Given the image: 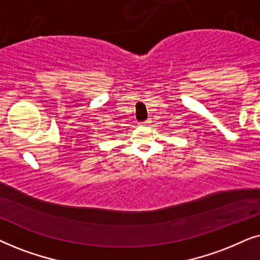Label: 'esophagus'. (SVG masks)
Segmentation results:
<instances>
[{"mask_svg":"<svg viewBox=\"0 0 260 260\" xmlns=\"http://www.w3.org/2000/svg\"><path fill=\"white\" fill-rule=\"evenodd\" d=\"M150 123H151V120H146V121H144V122L141 124H143V126H148Z\"/></svg>","mask_w":260,"mask_h":260,"instance_id":"1","label":"esophagus"}]
</instances>
